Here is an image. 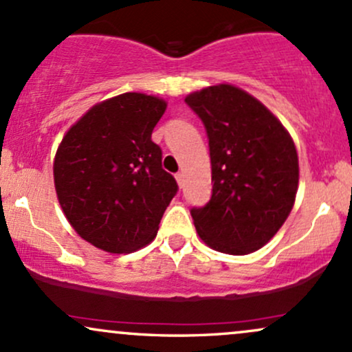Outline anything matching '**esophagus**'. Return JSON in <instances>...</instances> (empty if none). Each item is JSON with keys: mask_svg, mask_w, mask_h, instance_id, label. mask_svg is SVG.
<instances>
[{"mask_svg": "<svg viewBox=\"0 0 352 352\" xmlns=\"http://www.w3.org/2000/svg\"><path fill=\"white\" fill-rule=\"evenodd\" d=\"M175 180H177V184H179L180 188L184 187V173H182V172L175 173Z\"/></svg>", "mask_w": 352, "mask_h": 352, "instance_id": "obj_1", "label": "esophagus"}]
</instances>
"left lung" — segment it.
I'll return each instance as SVG.
<instances>
[{
    "instance_id": "1",
    "label": "left lung",
    "mask_w": 352,
    "mask_h": 352,
    "mask_svg": "<svg viewBox=\"0 0 352 352\" xmlns=\"http://www.w3.org/2000/svg\"><path fill=\"white\" fill-rule=\"evenodd\" d=\"M188 107L205 125L212 197L190 210L210 248L248 254L274 236L296 199L300 167L292 135L263 104L230 84L192 92Z\"/></svg>"
}]
</instances>
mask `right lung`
<instances>
[{
    "mask_svg": "<svg viewBox=\"0 0 352 352\" xmlns=\"http://www.w3.org/2000/svg\"><path fill=\"white\" fill-rule=\"evenodd\" d=\"M167 102L125 92L91 107L54 157L58 200L72 228L96 248L129 253L155 238L179 185L162 168L152 131Z\"/></svg>",
    "mask_w": 352,
    "mask_h": 352,
    "instance_id": "add662e5",
    "label": "right lung"
}]
</instances>
